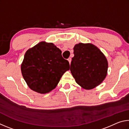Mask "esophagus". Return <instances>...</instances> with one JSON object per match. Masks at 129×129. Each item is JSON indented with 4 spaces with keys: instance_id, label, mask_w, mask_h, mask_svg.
<instances>
[{
    "instance_id": "obj_1",
    "label": "esophagus",
    "mask_w": 129,
    "mask_h": 129,
    "mask_svg": "<svg viewBox=\"0 0 129 129\" xmlns=\"http://www.w3.org/2000/svg\"><path fill=\"white\" fill-rule=\"evenodd\" d=\"M68 61H69V64H71V61H72V58H71V57H69V58H68Z\"/></svg>"
}]
</instances>
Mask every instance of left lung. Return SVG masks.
Wrapping results in <instances>:
<instances>
[{
    "label": "left lung",
    "mask_w": 129,
    "mask_h": 129,
    "mask_svg": "<svg viewBox=\"0 0 129 129\" xmlns=\"http://www.w3.org/2000/svg\"><path fill=\"white\" fill-rule=\"evenodd\" d=\"M73 50L75 56L70 70L76 82L88 90L95 88L107 75L108 64L105 56L91 44L79 43Z\"/></svg>",
    "instance_id": "obj_1"
}]
</instances>
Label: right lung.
<instances>
[{
	"instance_id": "1",
	"label": "right lung",
	"mask_w": 129,
	"mask_h": 129,
	"mask_svg": "<svg viewBox=\"0 0 129 129\" xmlns=\"http://www.w3.org/2000/svg\"><path fill=\"white\" fill-rule=\"evenodd\" d=\"M69 62L53 43L42 41L26 52L21 73L30 89L39 93H49L69 69Z\"/></svg>"
}]
</instances>
